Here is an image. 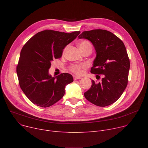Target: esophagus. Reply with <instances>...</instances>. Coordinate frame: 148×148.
<instances>
[{"label": "esophagus", "instance_id": "obj_1", "mask_svg": "<svg viewBox=\"0 0 148 148\" xmlns=\"http://www.w3.org/2000/svg\"><path fill=\"white\" fill-rule=\"evenodd\" d=\"M81 77H78V76H75V75L73 76V79L74 80H76V79H81Z\"/></svg>", "mask_w": 148, "mask_h": 148}]
</instances>
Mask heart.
<instances>
[{
	"instance_id": "b5f03b06",
	"label": "heart",
	"mask_w": 148,
	"mask_h": 148,
	"mask_svg": "<svg viewBox=\"0 0 148 148\" xmlns=\"http://www.w3.org/2000/svg\"><path fill=\"white\" fill-rule=\"evenodd\" d=\"M79 48L80 50H82L84 49H86L88 47H92L91 44L87 40H83L81 41L78 45ZM67 50V47L64 48V52L66 51ZM87 67V66L85 64H72L70 66H69V70L71 71L72 73L77 74V75H81L84 70H85Z\"/></svg>"
}]
</instances>
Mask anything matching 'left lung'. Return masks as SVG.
I'll list each match as a JSON object with an SVG mask.
<instances>
[{"label":"left lung","instance_id":"1","mask_svg":"<svg viewBox=\"0 0 148 148\" xmlns=\"http://www.w3.org/2000/svg\"><path fill=\"white\" fill-rule=\"evenodd\" d=\"M78 38L91 41L96 50L90 72L103 75L101 82L92 80L84 97L97 106H108L119 98L128 85L130 61L125 46L119 38L106 30L84 31Z\"/></svg>","mask_w":148,"mask_h":148}]
</instances>
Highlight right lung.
<instances>
[{"mask_svg": "<svg viewBox=\"0 0 148 148\" xmlns=\"http://www.w3.org/2000/svg\"><path fill=\"white\" fill-rule=\"evenodd\" d=\"M79 33L45 30L36 34L23 47L16 72L21 89L34 104L49 107L64 96L66 86L73 81L72 75L64 73L51 77L49 69L51 62L60 58L64 48Z\"/></svg>", "mask_w": 148, "mask_h": 148, "instance_id": "add662e5", "label": "right lung"}]
</instances>
